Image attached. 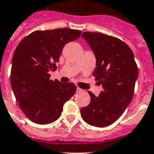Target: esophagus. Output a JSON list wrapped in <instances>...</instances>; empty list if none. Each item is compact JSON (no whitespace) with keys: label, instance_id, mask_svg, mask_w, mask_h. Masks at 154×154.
Here are the masks:
<instances>
[{"label":"esophagus","instance_id":"34e87169","mask_svg":"<svg viewBox=\"0 0 154 154\" xmlns=\"http://www.w3.org/2000/svg\"><path fill=\"white\" fill-rule=\"evenodd\" d=\"M83 90L82 89L79 88V87H77V93H81V92H82Z\"/></svg>","mask_w":154,"mask_h":154}]
</instances>
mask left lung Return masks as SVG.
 <instances>
[{"label":"left lung","instance_id":"obj_1","mask_svg":"<svg viewBox=\"0 0 154 154\" xmlns=\"http://www.w3.org/2000/svg\"><path fill=\"white\" fill-rule=\"evenodd\" d=\"M82 36L95 56L93 75L103 90L99 96L88 91L91 103L81 109V115L89 125L104 127L118 120L131 103L139 74L137 65L131 49L120 39L92 32Z\"/></svg>","mask_w":154,"mask_h":154}]
</instances>
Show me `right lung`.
<instances>
[{
    "instance_id": "add662e5",
    "label": "right lung",
    "mask_w": 154,
    "mask_h": 154,
    "mask_svg": "<svg viewBox=\"0 0 154 154\" xmlns=\"http://www.w3.org/2000/svg\"><path fill=\"white\" fill-rule=\"evenodd\" d=\"M81 31L58 28L35 31L17 45L12 59L10 84L19 108L32 122L50 124L60 118L63 104L75 94L73 83L51 80L63 46Z\"/></svg>"
}]
</instances>
